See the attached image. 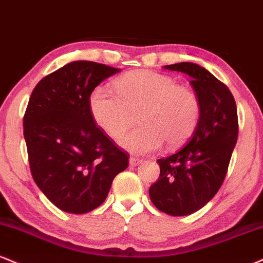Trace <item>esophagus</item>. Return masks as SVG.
<instances>
[{
  "mask_svg": "<svg viewBox=\"0 0 263 263\" xmlns=\"http://www.w3.org/2000/svg\"><path fill=\"white\" fill-rule=\"evenodd\" d=\"M142 163L141 159H138V158H135V157H131L129 158V165L132 166H137L140 165V164Z\"/></svg>",
  "mask_w": 263,
  "mask_h": 263,
  "instance_id": "1",
  "label": "esophagus"
}]
</instances>
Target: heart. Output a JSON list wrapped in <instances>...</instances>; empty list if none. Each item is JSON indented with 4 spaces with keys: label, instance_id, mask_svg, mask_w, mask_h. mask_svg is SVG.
<instances>
[{
    "label": "heart",
    "instance_id": "heart-1",
    "mask_svg": "<svg viewBox=\"0 0 263 263\" xmlns=\"http://www.w3.org/2000/svg\"><path fill=\"white\" fill-rule=\"evenodd\" d=\"M114 90L98 87L90 93L91 118L101 131L118 138L137 114L141 125L120 138L131 153H153L164 142L169 148L185 144L201 119V100L187 85H179L170 76L137 69L114 82Z\"/></svg>",
    "mask_w": 263,
    "mask_h": 263
}]
</instances>
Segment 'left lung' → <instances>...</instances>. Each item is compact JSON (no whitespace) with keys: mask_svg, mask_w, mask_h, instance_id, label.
<instances>
[{"mask_svg":"<svg viewBox=\"0 0 263 263\" xmlns=\"http://www.w3.org/2000/svg\"><path fill=\"white\" fill-rule=\"evenodd\" d=\"M165 68L191 77L201 100V119L187 144L157 160L160 174L149 187V197L164 213L189 216L208 203L226 179L238 141V111L229 88L205 68L192 62Z\"/></svg>","mask_w":263,"mask_h":263,"instance_id":"1","label":"left lung"}]
</instances>
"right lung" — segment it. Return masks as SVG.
Returning <instances> with one entry per match:
<instances>
[{"mask_svg": "<svg viewBox=\"0 0 263 263\" xmlns=\"http://www.w3.org/2000/svg\"><path fill=\"white\" fill-rule=\"evenodd\" d=\"M119 68L73 61L35 85L23 119L33 179L56 207L82 214L105 201L129 156L98 127L89 97Z\"/></svg>", "mask_w": 263, "mask_h": 263, "instance_id": "right-lung-1", "label": "right lung"}]
</instances>
